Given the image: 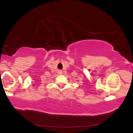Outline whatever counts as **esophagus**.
<instances>
[{"instance_id":"obj_1","label":"esophagus","mask_w":133,"mask_h":133,"mask_svg":"<svg viewBox=\"0 0 133 133\" xmlns=\"http://www.w3.org/2000/svg\"><path fill=\"white\" fill-rule=\"evenodd\" d=\"M59 73H60V74H62V71H59Z\"/></svg>"}]
</instances>
